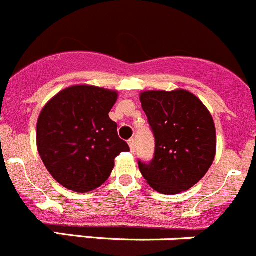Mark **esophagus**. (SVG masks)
Here are the masks:
<instances>
[{
	"mask_svg": "<svg viewBox=\"0 0 256 256\" xmlns=\"http://www.w3.org/2000/svg\"><path fill=\"white\" fill-rule=\"evenodd\" d=\"M128 144H130V151H134V146H136V142H134V140H133V138H130V140H128Z\"/></svg>",
	"mask_w": 256,
	"mask_h": 256,
	"instance_id": "esophagus-1",
	"label": "esophagus"
}]
</instances>
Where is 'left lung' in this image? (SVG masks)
Segmentation results:
<instances>
[{
  "instance_id": "1",
  "label": "left lung",
  "mask_w": 256,
  "mask_h": 256,
  "mask_svg": "<svg viewBox=\"0 0 256 256\" xmlns=\"http://www.w3.org/2000/svg\"><path fill=\"white\" fill-rule=\"evenodd\" d=\"M140 99L154 137V158L150 162L138 160L140 174L158 193L190 189L214 160L212 116L185 90L146 91Z\"/></svg>"
}]
</instances>
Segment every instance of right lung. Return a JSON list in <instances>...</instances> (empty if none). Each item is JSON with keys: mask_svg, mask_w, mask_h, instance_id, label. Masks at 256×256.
I'll list each match as a JSON object with an SVG mask.
<instances>
[{"mask_svg": "<svg viewBox=\"0 0 256 256\" xmlns=\"http://www.w3.org/2000/svg\"><path fill=\"white\" fill-rule=\"evenodd\" d=\"M118 94L95 86L60 91L42 110L38 151L50 175L70 190L88 193L104 184L114 160L130 151L109 118Z\"/></svg>", "mask_w": 256, "mask_h": 256, "instance_id": "1", "label": "right lung"}]
</instances>
